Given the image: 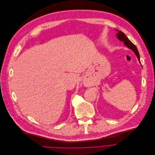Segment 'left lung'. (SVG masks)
Wrapping results in <instances>:
<instances>
[{"label": "left lung", "instance_id": "8db88e82", "mask_svg": "<svg viewBox=\"0 0 155 155\" xmlns=\"http://www.w3.org/2000/svg\"><path fill=\"white\" fill-rule=\"evenodd\" d=\"M117 30V31H118V33H117V34H116V35L117 37H118V39L120 41H123L124 45L127 46V47H128L129 49L132 50L134 51L135 55H137V58L138 59V61H139L140 63H140V60L139 52H138L137 48L136 47V46H135L134 44L132 43V42H131V41L127 38V36L124 34V33H123L122 31H119V30Z\"/></svg>", "mask_w": 155, "mask_h": 155}]
</instances>
